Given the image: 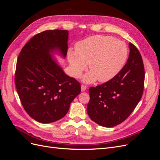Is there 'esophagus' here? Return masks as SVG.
I'll use <instances>...</instances> for the list:
<instances>
[{
	"instance_id": "esophagus-1",
	"label": "esophagus",
	"mask_w": 160,
	"mask_h": 160,
	"mask_svg": "<svg viewBox=\"0 0 160 160\" xmlns=\"http://www.w3.org/2000/svg\"><path fill=\"white\" fill-rule=\"evenodd\" d=\"M81 91H85L87 89V86H85L84 85H81Z\"/></svg>"
}]
</instances>
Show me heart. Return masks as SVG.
<instances>
[{
	"label": "heart",
	"mask_w": 160,
	"mask_h": 160,
	"mask_svg": "<svg viewBox=\"0 0 160 160\" xmlns=\"http://www.w3.org/2000/svg\"><path fill=\"white\" fill-rule=\"evenodd\" d=\"M126 45L110 36L94 35L77 43L75 51L69 49L67 59L72 75L79 77L89 64L90 72L83 81L90 83L96 81L107 82L117 75L126 61Z\"/></svg>",
	"instance_id": "1"
}]
</instances>
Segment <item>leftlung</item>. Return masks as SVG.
Masks as SVG:
<instances>
[{
    "label": "left lung",
    "instance_id": "obj_1",
    "mask_svg": "<svg viewBox=\"0 0 160 160\" xmlns=\"http://www.w3.org/2000/svg\"><path fill=\"white\" fill-rule=\"evenodd\" d=\"M129 55L119 73L106 83L91 87L87 107L92 121L103 127L111 128L122 123L132 113L141 99L145 71L138 49L129 43Z\"/></svg>",
    "mask_w": 160,
    "mask_h": 160
}]
</instances>
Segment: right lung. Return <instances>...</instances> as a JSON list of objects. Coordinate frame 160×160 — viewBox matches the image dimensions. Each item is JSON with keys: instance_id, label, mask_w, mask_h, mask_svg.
Segmentation results:
<instances>
[{"instance_id": "right-lung-1", "label": "right lung", "mask_w": 160, "mask_h": 160, "mask_svg": "<svg viewBox=\"0 0 160 160\" xmlns=\"http://www.w3.org/2000/svg\"><path fill=\"white\" fill-rule=\"evenodd\" d=\"M69 31L49 30L37 34L23 47L18 57L15 85L28 115L42 123L62 118L81 92V85L66 75L53 58H65Z\"/></svg>"}]
</instances>
